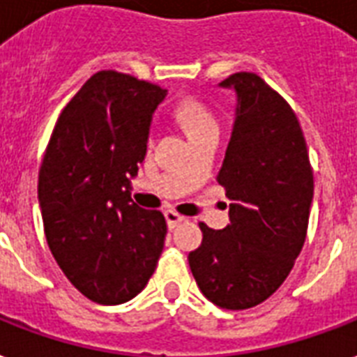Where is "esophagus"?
<instances>
[{
	"mask_svg": "<svg viewBox=\"0 0 357 357\" xmlns=\"http://www.w3.org/2000/svg\"><path fill=\"white\" fill-rule=\"evenodd\" d=\"M184 220H186V218L181 216V214L175 212V210H167V212H165V222H167V227L169 229L176 227V225L184 222Z\"/></svg>",
	"mask_w": 357,
	"mask_h": 357,
	"instance_id": "obj_1",
	"label": "esophagus"
}]
</instances>
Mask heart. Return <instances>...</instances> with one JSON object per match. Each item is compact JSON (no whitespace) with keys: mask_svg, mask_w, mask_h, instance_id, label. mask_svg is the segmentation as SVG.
I'll return each instance as SVG.
<instances>
[{"mask_svg":"<svg viewBox=\"0 0 357 357\" xmlns=\"http://www.w3.org/2000/svg\"><path fill=\"white\" fill-rule=\"evenodd\" d=\"M173 117L186 130V134L192 139H197L201 135L218 132V121L208 106L195 96H184L173 106ZM154 135H149V141H153Z\"/></svg>","mask_w":357,"mask_h":357,"instance_id":"obj_1","label":"heart"}]
</instances>
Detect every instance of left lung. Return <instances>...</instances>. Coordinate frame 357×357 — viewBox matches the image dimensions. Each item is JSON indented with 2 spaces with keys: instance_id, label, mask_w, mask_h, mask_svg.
<instances>
[{
  "instance_id": "8db88e82",
  "label": "left lung",
  "mask_w": 357,
  "mask_h": 357,
  "mask_svg": "<svg viewBox=\"0 0 357 357\" xmlns=\"http://www.w3.org/2000/svg\"><path fill=\"white\" fill-rule=\"evenodd\" d=\"M236 119L218 182L231 223H199L203 242L188 255L199 289L223 309L255 307L291 273L307 236L313 167L294 109L255 73L231 74Z\"/></svg>"
}]
</instances>
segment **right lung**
Here are the masks:
<instances>
[{
	"label": "right lung",
	"mask_w": 357,
	"mask_h": 357,
	"mask_svg": "<svg viewBox=\"0 0 357 357\" xmlns=\"http://www.w3.org/2000/svg\"><path fill=\"white\" fill-rule=\"evenodd\" d=\"M167 91L117 70L93 74L63 107L38 171L46 242L66 279L91 302L137 296L167 234L160 210L130 197L151 119Z\"/></svg>",
	"instance_id": "add662e5"
}]
</instances>
